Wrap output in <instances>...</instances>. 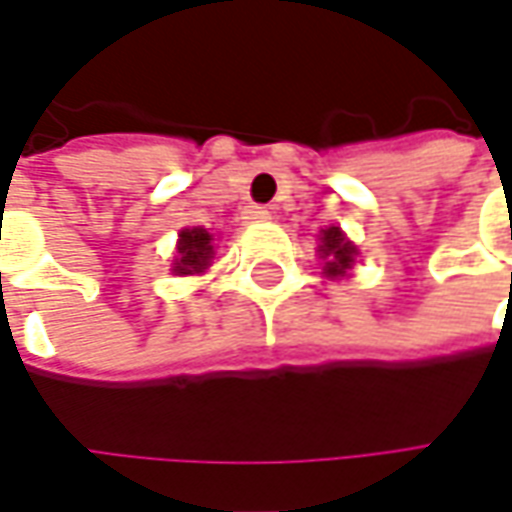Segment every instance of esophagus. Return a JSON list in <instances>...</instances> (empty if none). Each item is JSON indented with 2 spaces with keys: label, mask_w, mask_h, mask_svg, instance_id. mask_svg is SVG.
Listing matches in <instances>:
<instances>
[{
  "label": "esophagus",
  "mask_w": 512,
  "mask_h": 512,
  "mask_svg": "<svg viewBox=\"0 0 512 512\" xmlns=\"http://www.w3.org/2000/svg\"><path fill=\"white\" fill-rule=\"evenodd\" d=\"M245 219L247 222H267L270 219V210L265 205H247Z\"/></svg>",
  "instance_id": "34e87169"
}]
</instances>
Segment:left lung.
I'll return each instance as SVG.
<instances>
[{
  "label": "left lung",
  "mask_w": 512,
  "mask_h": 512,
  "mask_svg": "<svg viewBox=\"0 0 512 512\" xmlns=\"http://www.w3.org/2000/svg\"><path fill=\"white\" fill-rule=\"evenodd\" d=\"M353 256H356V247L344 239L339 227H330L322 233V259H327V276H342L344 270L353 265Z\"/></svg>",
  "instance_id": "1"
}]
</instances>
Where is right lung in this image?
<instances>
[{
	"label": "right lung",
	"instance_id": "obj_1",
	"mask_svg": "<svg viewBox=\"0 0 512 512\" xmlns=\"http://www.w3.org/2000/svg\"><path fill=\"white\" fill-rule=\"evenodd\" d=\"M213 259V245H210V233L202 227L182 230L179 233V259H176V273H202Z\"/></svg>",
	"mask_w": 512,
	"mask_h": 512
}]
</instances>
